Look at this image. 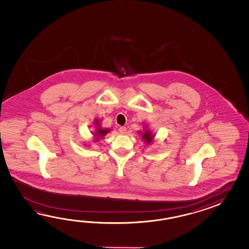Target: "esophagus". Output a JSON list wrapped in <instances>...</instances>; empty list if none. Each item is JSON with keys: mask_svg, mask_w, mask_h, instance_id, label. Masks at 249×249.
<instances>
[{"mask_svg": "<svg viewBox=\"0 0 249 249\" xmlns=\"http://www.w3.org/2000/svg\"><path fill=\"white\" fill-rule=\"evenodd\" d=\"M119 132H120L121 134H124V133L126 132V128L124 126L120 127V128H119Z\"/></svg>", "mask_w": 249, "mask_h": 249, "instance_id": "34e87169", "label": "esophagus"}]
</instances>
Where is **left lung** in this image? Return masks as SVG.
<instances>
[{
	"label": "left lung",
	"instance_id": "obj_1",
	"mask_svg": "<svg viewBox=\"0 0 249 249\" xmlns=\"http://www.w3.org/2000/svg\"><path fill=\"white\" fill-rule=\"evenodd\" d=\"M140 134H142V138L143 141L147 143V144L151 143V142L153 141L154 135L152 134V132H150L148 129L144 130V132H140Z\"/></svg>",
	"mask_w": 249,
	"mask_h": 249
}]
</instances>
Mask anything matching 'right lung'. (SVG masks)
<instances>
[{"label":"right lung","instance_id":"1","mask_svg":"<svg viewBox=\"0 0 249 249\" xmlns=\"http://www.w3.org/2000/svg\"><path fill=\"white\" fill-rule=\"evenodd\" d=\"M94 123H95L96 125H97L95 133H93V135L96 137V140H99L101 138L104 137L107 133H108L109 131H110V129H108V128H107V129L106 128H104V129L101 128V124H100V122H99L98 119H96Z\"/></svg>","mask_w":249,"mask_h":249}]
</instances>
